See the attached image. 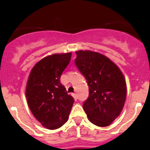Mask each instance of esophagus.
<instances>
[{
    "mask_svg": "<svg viewBox=\"0 0 150 150\" xmlns=\"http://www.w3.org/2000/svg\"><path fill=\"white\" fill-rule=\"evenodd\" d=\"M71 95H72V96L74 97V99H75V100H77V99H78V96H77V94H76V93H73V94H71Z\"/></svg>",
    "mask_w": 150,
    "mask_h": 150,
    "instance_id": "34e87169",
    "label": "esophagus"
}]
</instances>
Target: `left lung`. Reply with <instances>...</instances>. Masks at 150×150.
Returning a JSON list of instances; mask_svg holds the SVG:
<instances>
[{
	"label": "left lung",
	"instance_id": "8db88e82",
	"mask_svg": "<svg viewBox=\"0 0 150 150\" xmlns=\"http://www.w3.org/2000/svg\"><path fill=\"white\" fill-rule=\"evenodd\" d=\"M76 67L89 87V96L83 108L92 124L110 125L122 111L126 98V83L118 67L100 53L79 50Z\"/></svg>",
	"mask_w": 150,
	"mask_h": 150
}]
</instances>
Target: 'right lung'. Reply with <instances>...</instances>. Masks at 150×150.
<instances>
[{"mask_svg": "<svg viewBox=\"0 0 150 150\" xmlns=\"http://www.w3.org/2000/svg\"><path fill=\"white\" fill-rule=\"evenodd\" d=\"M71 58V53L47 56L36 63L29 76L25 91L28 106L49 129H59L67 122L75 102L60 83Z\"/></svg>", "mask_w": 150, "mask_h": 150, "instance_id": "add662e5", "label": "right lung"}]
</instances>
